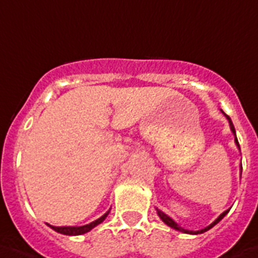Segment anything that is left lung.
I'll return each mask as SVG.
<instances>
[{"mask_svg":"<svg viewBox=\"0 0 258 258\" xmlns=\"http://www.w3.org/2000/svg\"><path fill=\"white\" fill-rule=\"evenodd\" d=\"M221 112H223L224 115H225V117H226V119H228V121H229V126H230V131H231V133L234 134V142H235V145H237L238 150L240 151L239 143H238L237 134H235V129H234V125H233V122H231L230 117H229L228 115H226V113L224 112L223 110H221ZM240 175H242V164H240ZM156 211H157V215H158V216H160V219H161V220L164 221V223L166 224L167 226H170V228H172V229H175V230H178V231H181V233H185V234H195V235H196V234H202V233H205V231L210 230V229H211V228H214V226L216 225V224L219 223V221H220V220H223V217L225 216L226 214H228V212H229V210H226V211H224L223 214H221L220 216L217 217V219H216V220L214 221V223H212V224H210L209 226H206V228H203V229H201V230H197V231H195V230H188V229H184V228H181V226L179 225V224H176L175 221L172 220L171 217H170V216H167V215L165 214V212H162L161 210L156 209Z\"/></svg>","mask_w":258,"mask_h":258,"instance_id":"obj_1","label":"left lung"}]
</instances>
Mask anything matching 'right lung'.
Returning a JSON list of instances; mask_svg holds the SVG:
<instances>
[{
	"label": "right lung",
	"instance_id": "obj_1",
	"mask_svg": "<svg viewBox=\"0 0 258 258\" xmlns=\"http://www.w3.org/2000/svg\"><path fill=\"white\" fill-rule=\"evenodd\" d=\"M108 214H110V210H108L105 215H102L100 219H97V220L92 221V223L83 226H52L49 225V224H47V225H48L51 229H53L55 231H57V233L63 234V235H82V234H86L88 233V231H91L92 229L96 228L97 225H100V224L105 220L106 217H107Z\"/></svg>",
	"mask_w": 258,
	"mask_h": 258
}]
</instances>
